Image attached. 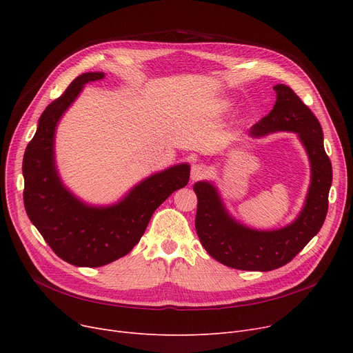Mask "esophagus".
I'll return each instance as SVG.
<instances>
[{
    "label": "esophagus",
    "mask_w": 353,
    "mask_h": 353,
    "mask_svg": "<svg viewBox=\"0 0 353 353\" xmlns=\"http://www.w3.org/2000/svg\"><path fill=\"white\" fill-rule=\"evenodd\" d=\"M208 174V169L206 165L203 164H193L192 165V172H190V179L194 181V180H199V179H203Z\"/></svg>",
    "instance_id": "1"
}]
</instances>
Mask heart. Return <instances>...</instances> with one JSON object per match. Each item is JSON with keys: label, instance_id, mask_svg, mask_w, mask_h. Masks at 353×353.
I'll use <instances>...</instances> for the list:
<instances>
[{"label": "heart", "instance_id": "1", "mask_svg": "<svg viewBox=\"0 0 353 353\" xmlns=\"http://www.w3.org/2000/svg\"><path fill=\"white\" fill-rule=\"evenodd\" d=\"M217 107H219L220 111H229L232 108V101H229V100H220Z\"/></svg>", "mask_w": 353, "mask_h": 353}]
</instances>
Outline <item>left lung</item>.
Returning <instances> with one entry per match:
<instances>
[{"label":"left lung","mask_w":353,"mask_h":353,"mask_svg":"<svg viewBox=\"0 0 353 353\" xmlns=\"http://www.w3.org/2000/svg\"><path fill=\"white\" fill-rule=\"evenodd\" d=\"M270 113L250 128L259 139L277 132L298 134L310 164V184L303 208L292 223L281 229L257 230L236 220L225 206L213 181H196V232L208 253L225 266L239 270L269 272L282 268L321 230L332 186V164L323 147V132L314 114L285 85L276 84Z\"/></svg>","instance_id":"8db88e82"}]
</instances>
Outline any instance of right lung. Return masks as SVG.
<instances>
[{
  "instance_id": "1",
  "label": "right lung",
  "mask_w": 353,
  "mask_h": 353,
  "mask_svg": "<svg viewBox=\"0 0 353 353\" xmlns=\"http://www.w3.org/2000/svg\"><path fill=\"white\" fill-rule=\"evenodd\" d=\"M104 76L101 71L81 74L47 105L23 160L24 206L31 223L55 254L79 268L104 266L132 252L154 210L190 177L188 163L174 164L143 179L107 206L90 205L65 186L55 161L59 121L84 85Z\"/></svg>"
}]
</instances>
